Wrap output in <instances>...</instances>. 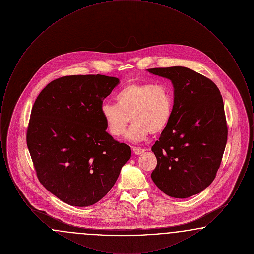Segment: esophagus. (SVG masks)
I'll return each instance as SVG.
<instances>
[{"mask_svg":"<svg viewBox=\"0 0 254 254\" xmlns=\"http://www.w3.org/2000/svg\"><path fill=\"white\" fill-rule=\"evenodd\" d=\"M133 153L136 154V155H140L142 154L143 152H145V149L144 148H141V147H137V146H134L132 148Z\"/></svg>","mask_w":254,"mask_h":254,"instance_id":"34e87169","label":"esophagus"}]
</instances>
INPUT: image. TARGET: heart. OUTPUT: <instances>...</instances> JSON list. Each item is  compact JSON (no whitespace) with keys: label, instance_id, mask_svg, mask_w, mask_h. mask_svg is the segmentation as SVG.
Here are the masks:
<instances>
[{"label":"heart","instance_id":"1","mask_svg":"<svg viewBox=\"0 0 254 254\" xmlns=\"http://www.w3.org/2000/svg\"><path fill=\"white\" fill-rule=\"evenodd\" d=\"M115 102L101 108L106 127L111 136L120 137L131 118L132 126L126 137L134 142L144 141L150 132H163L172 115V94L164 85L130 83L116 94Z\"/></svg>","mask_w":254,"mask_h":254}]
</instances>
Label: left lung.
I'll list each match as a JSON object with an SVG mask.
<instances>
[{
	"mask_svg": "<svg viewBox=\"0 0 254 254\" xmlns=\"http://www.w3.org/2000/svg\"><path fill=\"white\" fill-rule=\"evenodd\" d=\"M174 87L172 115L151 147V179L173 198L200 193L214 180L228 140L223 98L211 80L184 66L149 68Z\"/></svg>",
	"mask_w": 254,
	"mask_h": 254,
	"instance_id": "obj_1",
	"label": "left lung"
}]
</instances>
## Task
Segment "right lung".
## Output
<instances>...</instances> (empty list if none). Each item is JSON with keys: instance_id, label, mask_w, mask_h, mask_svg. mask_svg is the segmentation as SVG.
Segmentation results:
<instances>
[{"instance_id": "add662e5", "label": "right lung", "mask_w": 254, "mask_h": 254, "mask_svg": "<svg viewBox=\"0 0 254 254\" xmlns=\"http://www.w3.org/2000/svg\"><path fill=\"white\" fill-rule=\"evenodd\" d=\"M118 84V78L100 74L61 77L32 107L26 144L37 177L68 205L100 201L130 159V146L106 131L101 114L104 99Z\"/></svg>"}]
</instances>
